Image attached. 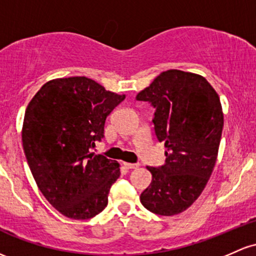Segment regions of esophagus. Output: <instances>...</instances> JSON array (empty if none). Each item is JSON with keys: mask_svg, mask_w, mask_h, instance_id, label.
<instances>
[{"mask_svg": "<svg viewBox=\"0 0 256 256\" xmlns=\"http://www.w3.org/2000/svg\"><path fill=\"white\" fill-rule=\"evenodd\" d=\"M124 166L128 168V169H137L140 166V164H131V162H124Z\"/></svg>", "mask_w": 256, "mask_h": 256, "instance_id": "esophagus-1", "label": "esophagus"}]
</instances>
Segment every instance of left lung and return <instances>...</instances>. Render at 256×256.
Returning <instances> with one entry per match:
<instances>
[{"label": "left lung", "instance_id": "left-lung-1", "mask_svg": "<svg viewBox=\"0 0 256 256\" xmlns=\"http://www.w3.org/2000/svg\"><path fill=\"white\" fill-rule=\"evenodd\" d=\"M136 100L156 108L154 130L166 148L164 165L147 166L152 182L141 203L154 214H180L198 199L214 170L224 128L220 98L206 78L171 69Z\"/></svg>", "mask_w": 256, "mask_h": 256}]
</instances>
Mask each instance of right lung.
I'll return each instance as SVG.
<instances>
[{
	"mask_svg": "<svg viewBox=\"0 0 256 256\" xmlns=\"http://www.w3.org/2000/svg\"><path fill=\"white\" fill-rule=\"evenodd\" d=\"M125 94L86 76L54 78L38 90L24 115L22 141L38 190L60 214L87 220L108 204L119 162L90 153L104 137L106 116Z\"/></svg>",
	"mask_w": 256,
	"mask_h": 256,
	"instance_id": "add662e5",
	"label": "right lung"
}]
</instances>
